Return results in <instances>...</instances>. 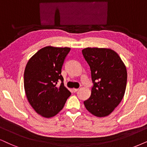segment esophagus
Here are the masks:
<instances>
[{"instance_id":"obj_1","label":"esophagus","mask_w":147,"mask_h":147,"mask_svg":"<svg viewBox=\"0 0 147 147\" xmlns=\"http://www.w3.org/2000/svg\"><path fill=\"white\" fill-rule=\"evenodd\" d=\"M78 90H79V89H76V88H74V89H72V91H73L74 92H77Z\"/></svg>"}]
</instances>
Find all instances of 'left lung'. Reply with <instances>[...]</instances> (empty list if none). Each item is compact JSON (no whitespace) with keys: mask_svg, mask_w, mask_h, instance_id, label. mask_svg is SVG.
Instances as JSON below:
<instances>
[{"mask_svg":"<svg viewBox=\"0 0 147 147\" xmlns=\"http://www.w3.org/2000/svg\"><path fill=\"white\" fill-rule=\"evenodd\" d=\"M91 70L93 87L84 101L89 112L98 117L108 116L123 99L127 84V70L115 51L87 47L82 50Z\"/></svg>","mask_w":147,"mask_h":147,"instance_id":"obj_1","label":"left lung"}]
</instances>
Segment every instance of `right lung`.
<instances>
[{"label": "right lung", "mask_w": 147, "mask_h": 147, "mask_svg": "<svg viewBox=\"0 0 147 147\" xmlns=\"http://www.w3.org/2000/svg\"><path fill=\"white\" fill-rule=\"evenodd\" d=\"M69 47L51 46L38 50L28 62L24 71V90L34 111L46 118L62 110L71 94L64 87L62 68ZM61 81L58 86L57 83Z\"/></svg>", "instance_id": "add662e5"}]
</instances>
